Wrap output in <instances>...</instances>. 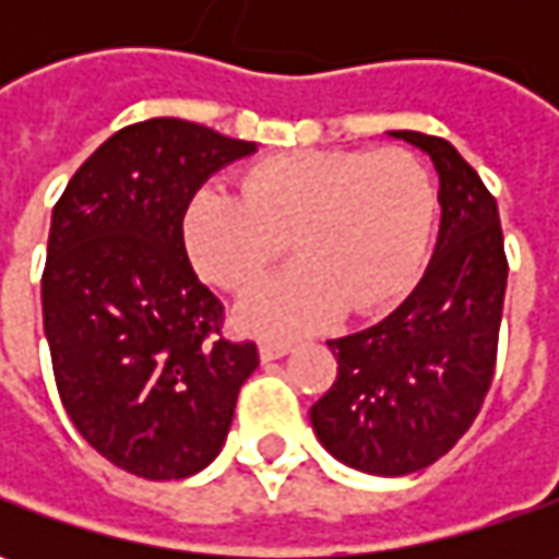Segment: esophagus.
<instances>
[{"label":"esophagus","mask_w":559,"mask_h":559,"mask_svg":"<svg viewBox=\"0 0 559 559\" xmlns=\"http://www.w3.org/2000/svg\"><path fill=\"white\" fill-rule=\"evenodd\" d=\"M258 352H261V360H280V357H286L292 352L289 342H276V338H264L261 345H258Z\"/></svg>","instance_id":"obj_1"}]
</instances>
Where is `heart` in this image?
<instances>
[{
    "instance_id": "1",
    "label": "heart",
    "mask_w": 559,
    "mask_h": 559,
    "mask_svg": "<svg viewBox=\"0 0 559 559\" xmlns=\"http://www.w3.org/2000/svg\"><path fill=\"white\" fill-rule=\"evenodd\" d=\"M439 211L429 167L407 148L289 152L251 164L242 195L204 186L186 204L183 242L195 270L246 292L289 246L298 264L246 295L236 323L295 335L382 311L411 289Z\"/></svg>"
}]
</instances>
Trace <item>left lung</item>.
Here are the masks:
<instances>
[{"label":"left lung","mask_w":559,"mask_h":559,"mask_svg":"<svg viewBox=\"0 0 559 559\" xmlns=\"http://www.w3.org/2000/svg\"><path fill=\"white\" fill-rule=\"evenodd\" d=\"M439 170L441 226L429 267L395 311L330 338L338 376L311 407L335 461L407 476L444 457L491 389L504 313L507 254L498 202L441 136L392 130Z\"/></svg>","instance_id":"8db88e82"}]
</instances>
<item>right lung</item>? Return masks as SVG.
<instances>
[{"label": "right lung", "instance_id": "add662e5", "mask_svg": "<svg viewBox=\"0 0 559 559\" xmlns=\"http://www.w3.org/2000/svg\"><path fill=\"white\" fill-rule=\"evenodd\" d=\"M254 142L180 118L130 123L80 164L52 211L43 326L76 432L120 469L167 483L224 448L254 342L221 333L224 305L186 258L199 186Z\"/></svg>", "mask_w": 559, "mask_h": 559}]
</instances>
